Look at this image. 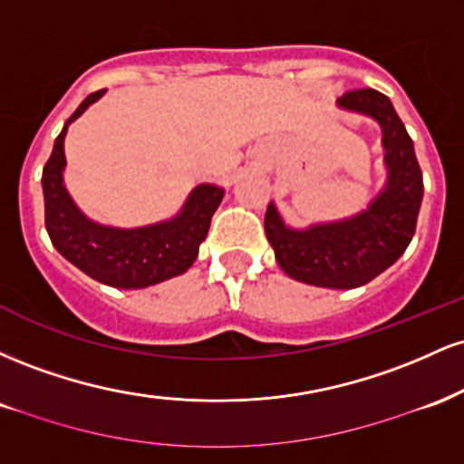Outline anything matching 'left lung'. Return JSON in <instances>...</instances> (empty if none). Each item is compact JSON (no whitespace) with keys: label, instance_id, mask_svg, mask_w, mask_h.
Returning <instances> with one entry per match:
<instances>
[{"label":"left lung","instance_id":"1","mask_svg":"<svg viewBox=\"0 0 464 464\" xmlns=\"http://www.w3.org/2000/svg\"><path fill=\"white\" fill-rule=\"evenodd\" d=\"M338 104L380 121L388 165L386 189L360 216L307 231L287 228L275 205H268L264 228L276 264L287 276L310 285L349 290L384 273L408 248L423 198V174L406 126L384 93L351 89Z\"/></svg>","mask_w":464,"mask_h":464}]
</instances>
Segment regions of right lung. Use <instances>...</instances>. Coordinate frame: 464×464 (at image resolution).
<instances>
[{
    "label": "right lung",
    "mask_w": 464,
    "mask_h": 464,
    "mask_svg": "<svg viewBox=\"0 0 464 464\" xmlns=\"http://www.w3.org/2000/svg\"><path fill=\"white\" fill-rule=\"evenodd\" d=\"M104 89L82 100L56 137L54 150L44 168L45 228L58 253L100 284L135 290L177 276L198 257V246L209 231L225 191L198 185L185 202L183 211L169 222L143 228H111L87 220L69 198L63 185L67 126L84 113L89 104L102 98Z\"/></svg>",
    "instance_id": "1"
}]
</instances>
